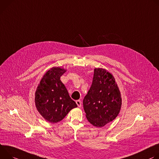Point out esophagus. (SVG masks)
<instances>
[{"label":"esophagus","instance_id":"esophagus-1","mask_svg":"<svg viewBox=\"0 0 159 159\" xmlns=\"http://www.w3.org/2000/svg\"><path fill=\"white\" fill-rule=\"evenodd\" d=\"M76 104L78 105V106L79 107H81V100H78L76 101Z\"/></svg>","mask_w":159,"mask_h":159}]
</instances>
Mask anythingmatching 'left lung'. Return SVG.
<instances>
[{"instance_id": "1", "label": "left lung", "mask_w": 159, "mask_h": 159, "mask_svg": "<svg viewBox=\"0 0 159 159\" xmlns=\"http://www.w3.org/2000/svg\"><path fill=\"white\" fill-rule=\"evenodd\" d=\"M121 102L113 76L104 69L95 68L92 86L83 101L88 120L95 126H104L117 116Z\"/></svg>"}]
</instances>
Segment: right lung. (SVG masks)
<instances>
[{
  "mask_svg": "<svg viewBox=\"0 0 159 159\" xmlns=\"http://www.w3.org/2000/svg\"><path fill=\"white\" fill-rule=\"evenodd\" d=\"M66 71L64 69L58 67L48 70L35 93L34 101L38 111L52 123L61 121L70 110L77 107L60 80Z\"/></svg>",
  "mask_w": 159,
  "mask_h": 159,
  "instance_id": "add662e5",
  "label": "right lung"
}]
</instances>
